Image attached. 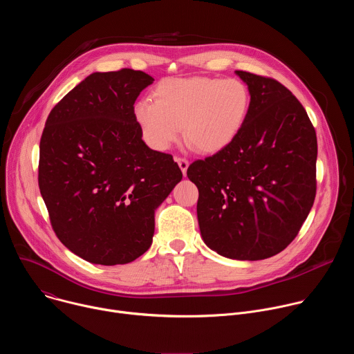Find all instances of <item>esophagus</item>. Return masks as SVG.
<instances>
[{"instance_id": "obj_1", "label": "esophagus", "mask_w": 354, "mask_h": 354, "mask_svg": "<svg viewBox=\"0 0 354 354\" xmlns=\"http://www.w3.org/2000/svg\"><path fill=\"white\" fill-rule=\"evenodd\" d=\"M175 161L178 162V165H179V168H180V171L183 172V175L186 174V171H187V167H189V161L186 160V158H183V157H175Z\"/></svg>"}]
</instances>
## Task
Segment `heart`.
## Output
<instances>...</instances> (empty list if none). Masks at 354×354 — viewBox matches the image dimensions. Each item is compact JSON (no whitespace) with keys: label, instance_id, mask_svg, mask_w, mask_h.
I'll use <instances>...</instances> for the list:
<instances>
[{"label":"heart","instance_id":"obj_1","mask_svg":"<svg viewBox=\"0 0 354 354\" xmlns=\"http://www.w3.org/2000/svg\"><path fill=\"white\" fill-rule=\"evenodd\" d=\"M250 104L248 86L236 78H168L154 91V100L134 106L145 142L165 151L180 137L200 153L225 148L241 130Z\"/></svg>","mask_w":354,"mask_h":354}]
</instances>
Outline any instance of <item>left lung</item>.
<instances>
[{
	"label": "left lung",
	"mask_w": 354,
	"mask_h": 354,
	"mask_svg": "<svg viewBox=\"0 0 354 354\" xmlns=\"http://www.w3.org/2000/svg\"><path fill=\"white\" fill-rule=\"evenodd\" d=\"M250 104L235 138L197 160L187 178L198 189L205 243L221 257L261 261L297 236L317 193L315 129L299 100L279 81L235 71Z\"/></svg>",
	"instance_id": "1"
}]
</instances>
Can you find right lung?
Masks as SVG:
<instances>
[{
	"mask_svg": "<svg viewBox=\"0 0 354 354\" xmlns=\"http://www.w3.org/2000/svg\"><path fill=\"white\" fill-rule=\"evenodd\" d=\"M154 78L93 73L50 112L39 189L64 246L96 265L130 263L153 243L154 213L182 179L171 154L148 148L134 102Z\"/></svg>",
	"mask_w": 354,
	"mask_h": 354,
	"instance_id": "add662e5",
	"label": "right lung"
}]
</instances>
